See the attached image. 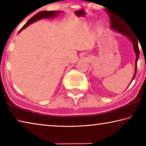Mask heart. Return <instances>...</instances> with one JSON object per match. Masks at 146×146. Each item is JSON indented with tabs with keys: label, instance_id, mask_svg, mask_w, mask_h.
Here are the masks:
<instances>
[{
	"label": "heart",
	"instance_id": "heart-1",
	"mask_svg": "<svg viewBox=\"0 0 146 146\" xmlns=\"http://www.w3.org/2000/svg\"><path fill=\"white\" fill-rule=\"evenodd\" d=\"M105 25L102 23H98L97 26V30L99 33H102L105 30Z\"/></svg>",
	"mask_w": 146,
	"mask_h": 146
}]
</instances>
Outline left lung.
<instances>
[{
    "label": "left lung",
    "instance_id": "left-lung-1",
    "mask_svg": "<svg viewBox=\"0 0 146 146\" xmlns=\"http://www.w3.org/2000/svg\"><path fill=\"white\" fill-rule=\"evenodd\" d=\"M107 12L109 14V16H110V23H111V29H113V31L117 32V33H119L120 34L123 35L129 38V40L133 44V49H134V51L136 54V60H135V74L134 76L131 80V82L134 80L135 77L136 73H137V61L138 60V58H139V54H140V51L139 48H138V39L137 38V36L135 35L134 32L131 29L130 27L127 26L126 24L127 23H125L124 21L123 20H120L118 18V16L114 15V14L111 13V12L108 11ZM130 83V84H131Z\"/></svg>",
    "mask_w": 146,
    "mask_h": 146
}]
</instances>
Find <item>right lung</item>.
I'll use <instances>...</instances> for the list:
<instances>
[{"label":"right lung","mask_w":146,"mask_h":146,"mask_svg":"<svg viewBox=\"0 0 146 146\" xmlns=\"http://www.w3.org/2000/svg\"><path fill=\"white\" fill-rule=\"evenodd\" d=\"M61 11H42L38 12L34 16H33L29 20V21L27 22V23L26 24H24V26L21 29H20L18 34L20 33V32L22 31L24 29H25L27 28L28 26L30 25L31 24L35 23V22L38 21V20H40L42 19H49V18H52V17H55L56 16H57L58 13H60Z\"/></svg>","instance_id":"right-lung-1"}]
</instances>
